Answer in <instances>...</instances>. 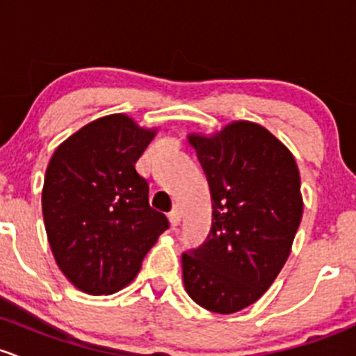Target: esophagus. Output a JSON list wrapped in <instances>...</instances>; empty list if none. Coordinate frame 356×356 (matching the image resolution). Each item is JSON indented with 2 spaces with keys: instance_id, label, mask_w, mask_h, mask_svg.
I'll return each mask as SVG.
<instances>
[{
  "instance_id": "34e87169",
  "label": "esophagus",
  "mask_w": 356,
  "mask_h": 356,
  "mask_svg": "<svg viewBox=\"0 0 356 356\" xmlns=\"http://www.w3.org/2000/svg\"><path fill=\"white\" fill-rule=\"evenodd\" d=\"M168 218H170L171 226H173V228H177V226L179 225V221H181V214H179V209L178 207L173 209V211L168 214Z\"/></svg>"
}]
</instances>
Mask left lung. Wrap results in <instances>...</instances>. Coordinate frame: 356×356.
<instances>
[{"mask_svg": "<svg viewBox=\"0 0 356 356\" xmlns=\"http://www.w3.org/2000/svg\"><path fill=\"white\" fill-rule=\"evenodd\" d=\"M212 199V226L181 255L183 283L195 303L234 314L255 303L283 269L303 214L293 154L269 130L233 122L205 137L190 134Z\"/></svg>", "mask_w": 356, "mask_h": 356, "instance_id": "8db88e82", "label": "left lung"}]
</instances>
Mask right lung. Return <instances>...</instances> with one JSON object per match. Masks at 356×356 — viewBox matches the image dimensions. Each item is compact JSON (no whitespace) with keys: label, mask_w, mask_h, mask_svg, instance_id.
<instances>
[{"label":"right lung","mask_w":356,"mask_h":356,"mask_svg":"<svg viewBox=\"0 0 356 356\" xmlns=\"http://www.w3.org/2000/svg\"><path fill=\"white\" fill-rule=\"evenodd\" d=\"M156 130L130 116L86 124L56 149L42 186L51 252L80 291L109 295L127 286L170 226L149 205V183L135 170Z\"/></svg>","instance_id":"right-lung-1"}]
</instances>
